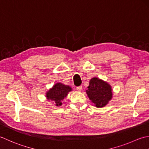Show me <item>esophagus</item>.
Returning <instances> with one entry per match:
<instances>
[{
	"mask_svg": "<svg viewBox=\"0 0 149 149\" xmlns=\"http://www.w3.org/2000/svg\"><path fill=\"white\" fill-rule=\"evenodd\" d=\"M81 89H82V86H81L77 87V90L78 91H81Z\"/></svg>",
	"mask_w": 149,
	"mask_h": 149,
	"instance_id": "1",
	"label": "esophagus"
}]
</instances>
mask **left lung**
<instances>
[{"label": "left lung", "instance_id": "obj_1", "mask_svg": "<svg viewBox=\"0 0 149 149\" xmlns=\"http://www.w3.org/2000/svg\"><path fill=\"white\" fill-rule=\"evenodd\" d=\"M86 93L96 107H104L113 98V89L107 81L97 77L91 79Z\"/></svg>", "mask_w": 149, "mask_h": 149}]
</instances>
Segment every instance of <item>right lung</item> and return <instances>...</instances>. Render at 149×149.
Wrapping results in <instances>:
<instances>
[{
  "instance_id": "right-lung-1",
  "label": "right lung",
  "mask_w": 149,
  "mask_h": 149,
  "mask_svg": "<svg viewBox=\"0 0 149 149\" xmlns=\"http://www.w3.org/2000/svg\"><path fill=\"white\" fill-rule=\"evenodd\" d=\"M72 91V88L62 83L58 82L47 91L45 97L48 100L53 101L56 107L62 105V101L68 96L69 92Z\"/></svg>"
}]
</instances>
